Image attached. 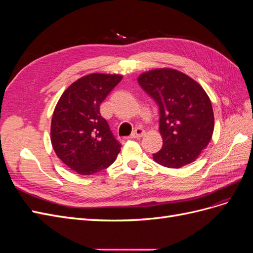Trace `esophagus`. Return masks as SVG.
I'll return each instance as SVG.
<instances>
[{"instance_id": "1", "label": "esophagus", "mask_w": 253, "mask_h": 253, "mask_svg": "<svg viewBox=\"0 0 253 253\" xmlns=\"http://www.w3.org/2000/svg\"><path fill=\"white\" fill-rule=\"evenodd\" d=\"M144 134H145V131H144L143 128L137 127L135 131L132 133L131 138H140V137H142Z\"/></svg>"}]
</instances>
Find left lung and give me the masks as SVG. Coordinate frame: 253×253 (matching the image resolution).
Masks as SVG:
<instances>
[{
	"instance_id": "left-lung-1",
	"label": "left lung",
	"mask_w": 253,
	"mask_h": 253,
	"mask_svg": "<svg viewBox=\"0 0 253 253\" xmlns=\"http://www.w3.org/2000/svg\"><path fill=\"white\" fill-rule=\"evenodd\" d=\"M138 83L159 106L163 148L154 162L178 169L195 162L209 144L214 115L200 83L174 68H155L138 76Z\"/></svg>"
}]
</instances>
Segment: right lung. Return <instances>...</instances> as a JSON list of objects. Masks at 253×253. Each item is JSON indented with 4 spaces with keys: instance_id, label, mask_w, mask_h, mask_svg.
<instances>
[{
    "instance_id": "add662e5",
    "label": "right lung",
    "mask_w": 253,
    "mask_h": 253,
    "mask_svg": "<svg viewBox=\"0 0 253 253\" xmlns=\"http://www.w3.org/2000/svg\"><path fill=\"white\" fill-rule=\"evenodd\" d=\"M118 74L83 76L60 97L52 114L50 141L58 158L80 175L110 167L120 152L100 104L121 81Z\"/></svg>"
}]
</instances>
